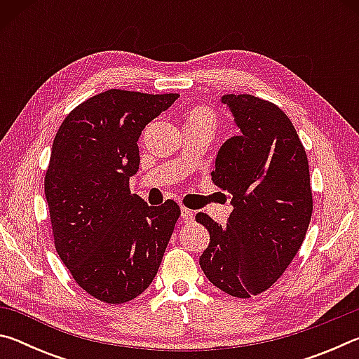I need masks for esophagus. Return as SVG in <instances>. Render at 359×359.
Instances as JSON below:
<instances>
[{
    "instance_id": "1",
    "label": "esophagus",
    "mask_w": 359,
    "mask_h": 359,
    "mask_svg": "<svg viewBox=\"0 0 359 359\" xmlns=\"http://www.w3.org/2000/svg\"><path fill=\"white\" fill-rule=\"evenodd\" d=\"M182 218H184V220H185L187 223H188V222H193V220H194V212L182 205Z\"/></svg>"
}]
</instances>
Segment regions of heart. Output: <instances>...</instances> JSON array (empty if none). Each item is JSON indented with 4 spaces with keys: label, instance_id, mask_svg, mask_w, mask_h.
<instances>
[{
    "label": "heart",
    "instance_id": "obj_1",
    "mask_svg": "<svg viewBox=\"0 0 359 359\" xmlns=\"http://www.w3.org/2000/svg\"><path fill=\"white\" fill-rule=\"evenodd\" d=\"M188 120H198V121H205L214 126L215 125V114L210 111L208 107H194L193 111L190 112V117Z\"/></svg>",
    "mask_w": 359,
    "mask_h": 359
}]
</instances>
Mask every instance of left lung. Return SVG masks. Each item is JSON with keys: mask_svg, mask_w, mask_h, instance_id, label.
Instances as JSON below:
<instances>
[{"mask_svg": "<svg viewBox=\"0 0 359 359\" xmlns=\"http://www.w3.org/2000/svg\"><path fill=\"white\" fill-rule=\"evenodd\" d=\"M222 102L241 135L222 145L210 175L234 210L226 226L196 215L210 234L199 264L217 288L247 299L271 288L293 261L313 194L306 149L287 114L253 95H224Z\"/></svg>", "mask_w": 359, "mask_h": 359, "instance_id": "1", "label": "left lung"}]
</instances>
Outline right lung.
<instances>
[{
    "mask_svg": "<svg viewBox=\"0 0 359 359\" xmlns=\"http://www.w3.org/2000/svg\"><path fill=\"white\" fill-rule=\"evenodd\" d=\"M177 93L112 88L66 115L53 139L44 191L53 244L85 293L107 304L135 299L154 280L180 217L130 191L137 139Z\"/></svg>",
    "mask_w": 359,
    "mask_h": 359,
    "instance_id": "add662e5",
    "label": "right lung"
}]
</instances>
